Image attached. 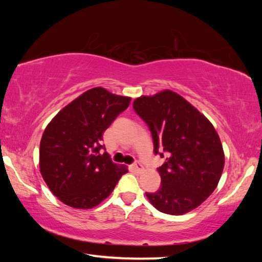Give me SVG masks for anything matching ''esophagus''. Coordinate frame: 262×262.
I'll return each instance as SVG.
<instances>
[{
    "label": "esophagus",
    "mask_w": 262,
    "mask_h": 262,
    "mask_svg": "<svg viewBox=\"0 0 262 262\" xmlns=\"http://www.w3.org/2000/svg\"><path fill=\"white\" fill-rule=\"evenodd\" d=\"M133 169L137 172H142V171H144V166L142 165L140 161H135L134 164H133Z\"/></svg>",
    "instance_id": "esophagus-1"
}]
</instances>
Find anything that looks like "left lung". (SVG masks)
Wrapping results in <instances>:
<instances>
[{
  "label": "left lung",
  "instance_id": "obj_1",
  "mask_svg": "<svg viewBox=\"0 0 262 262\" xmlns=\"http://www.w3.org/2000/svg\"><path fill=\"white\" fill-rule=\"evenodd\" d=\"M135 113L146 122L154 154H166L158 168L161 187L146 197L170 215L194 209L215 190L224 169V152L214 126L179 94L164 90L137 98Z\"/></svg>",
  "mask_w": 262,
  "mask_h": 262
}]
</instances>
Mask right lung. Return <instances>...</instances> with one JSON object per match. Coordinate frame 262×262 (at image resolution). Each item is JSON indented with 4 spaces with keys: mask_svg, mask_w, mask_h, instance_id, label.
I'll return each mask as SVG.
<instances>
[{
    "mask_svg": "<svg viewBox=\"0 0 262 262\" xmlns=\"http://www.w3.org/2000/svg\"><path fill=\"white\" fill-rule=\"evenodd\" d=\"M130 98L93 88L54 117L43 132L39 166L43 180L60 202L73 208L99 205L113 192L124 165L113 163L102 134Z\"/></svg>",
    "mask_w": 262,
    "mask_h": 262,
    "instance_id": "obj_1",
    "label": "right lung"
}]
</instances>
